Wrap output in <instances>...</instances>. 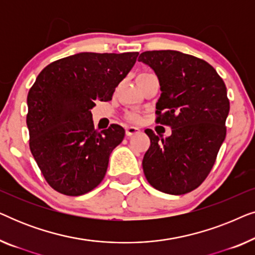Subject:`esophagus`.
I'll return each mask as SVG.
<instances>
[{"label":"esophagus","mask_w":255,"mask_h":255,"mask_svg":"<svg viewBox=\"0 0 255 255\" xmlns=\"http://www.w3.org/2000/svg\"><path fill=\"white\" fill-rule=\"evenodd\" d=\"M139 131H140V130H139V128H137V127H127V128H125V133H127V135H128V137H131V135H133V134H137Z\"/></svg>","instance_id":"obj_1"}]
</instances>
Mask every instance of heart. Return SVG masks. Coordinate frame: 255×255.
Returning a JSON list of instances; mask_svg holds the SVG:
<instances>
[{"instance_id": "obj_1", "label": "heart", "mask_w": 255, "mask_h": 255, "mask_svg": "<svg viewBox=\"0 0 255 255\" xmlns=\"http://www.w3.org/2000/svg\"><path fill=\"white\" fill-rule=\"evenodd\" d=\"M142 75H147V74H146V73H141V74H139L138 76H142ZM128 120L137 122L139 120V115L138 114H130L128 115Z\"/></svg>"}]
</instances>
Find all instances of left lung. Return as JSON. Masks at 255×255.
<instances>
[{
	"label": "left lung",
	"instance_id": "8db88e82",
	"mask_svg": "<svg viewBox=\"0 0 255 255\" xmlns=\"http://www.w3.org/2000/svg\"><path fill=\"white\" fill-rule=\"evenodd\" d=\"M138 60L159 79L156 123L172 128L167 138L145 130L151 146L142 159L144 174L156 190L187 194L207 179L225 139V83L207 61L179 51H146Z\"/></svg>",
	"mask_w": 255,
	"mask_h": 255
}]
</instances>
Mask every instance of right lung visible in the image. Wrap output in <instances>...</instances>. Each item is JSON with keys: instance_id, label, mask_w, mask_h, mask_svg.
Instances as JSON below:
<instances>
[{"instance_id": "obj_1", "label": "right lung", "mask_w": 255, "mask_h": 255, "mask_svg": "<svg viewBox=\"0 0 255 255\" xmlns=\"http://www.w3.org/2000/svg\"><path fill=\"white\" fill-rule=\"evenodd\" d=\"M138 52H82L47 65L27 94L30 149L47 183L67 196L96 188L125 135L121 125L97 132L92 110L113 99Z\"/></svg>"}]
</instances>
